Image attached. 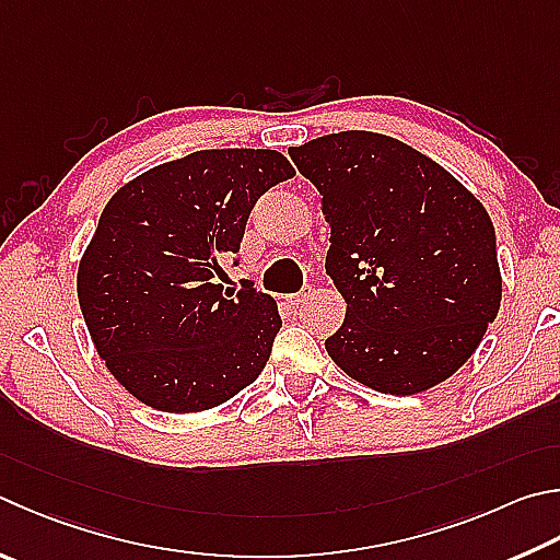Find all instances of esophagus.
Returning <instances> with one entry per match:
<instances>
[{"mask_svg":"<svg viewBox=\"0 0 560 560\" xmlns=\"http://www.w3.org/2000/svg\"><path fill=\"white\" fill-rule=\"evenodd\" d=\"M311 299V287H303L299 293H293V296H289V303L291 306H303V303H306Z\"/></svg>","mask_w":560,"mask_h":560,"instance_id":"obj_1","label":"esophagus"}]
</instances>
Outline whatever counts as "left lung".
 Segmentation results:
<instances>
[{
	"label": "left lung",
	"mask_w": 560,
	"mask_h": 560,
	"mask_svg": "<svg viewBox=\"0 0 560 560\" xmlns=\"http://www.w3.org/2000/svg\"><path fill=\"white\" fill-rule=\"evenodd\" d=\"M330 222L325 271L348 311L325 350L352 380L416 394L470 360L497 318L502 277L492 220L421 151L374 131L291 147Z\"/></svg>",
	"instance_id": "8db88e82"
}]
</instances>
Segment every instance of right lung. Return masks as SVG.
Returning <instances> with one entry per match:
<instances>
[{
	"label": "right lung",
	"mask_w": 560,
	"mask_h": 560,
	"mask_svg": "<svg viewBox=\"0 0 560 560\" xmlns=\"http://www.w3.org/2000/svg\"><path fill=\"white\" fill-rule=\"evenodd\" d=\"M293 176L279 151L202 149L109 198L80 261L78 301L97 354L139 401L206 411L259 377L281 328L277 301L249 279L232 293L215 277L257 200Z\"/></svg>",
	"instance_id": "1"
}]
</instances>
